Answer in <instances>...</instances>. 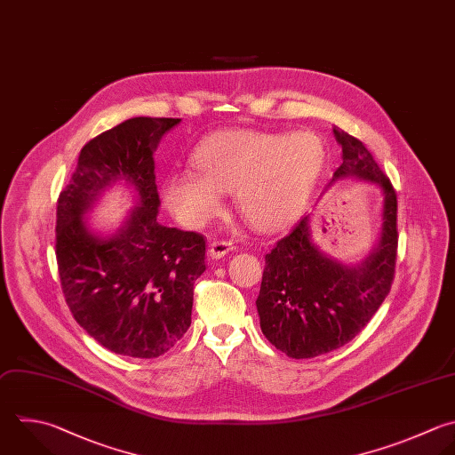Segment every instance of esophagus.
<instances>
[{"label": "esophagus", "instance_id": "34e87169", "mask_svg": "<svg viewBox=\"0 0 455 455\" xmlns=\"http://www.w3.org/2000/svg\"><path fill=\"white\" fill-rule=\"evenodd\" d=\"M233 249H235L233 242H228V240H215V242L210 243L208 252H210V256H212L213 259H220L222 256H226V254H228L229 251H233Z\"/></svg>", "mask_w": 455, "mask_h": 455}]
</instances>
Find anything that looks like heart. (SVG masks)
Returning a JSON list of instances; mask_svg holds the SVG:
<instances>
[{"label": "heart", "mask_w": 455, "mask_h": 455, "mask_svg": "<svg viewBox=\"0 0 455 455\" xmlns=\"http://www.w3.org/2000/svg\"><path fill=\"white\" fill-rule=\"evenodd\" d=\"M325 162V144L311 132L222 130L192 153L197 171H174L165 178L164 201L180 222L199 228L220 213L224 192H235L243 219L274 233L304 212Z\"/></svg>", "instance_id": "heart-1"}]
</instances>
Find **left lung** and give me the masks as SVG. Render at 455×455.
<instances>
[{
	"instance_id": "8db88e82",
	"label": "left lung",
	"mask_w": 455,
	"mask_h": 455,
	"mask_svg": "<svg viewBox=\"0 0 455 455\" xmlns=\"http://www.w3.org/2000/svg\"><path fill=\"white\" fill-rule=\"evenodd\" d=\"M341 165L329 185L345 178L382 190V226L373 251L345 265L313 242L311 215L265 256L256 300L265 338L288 357L307 359L348 343L375 315L391 290L396 261V194L364 144L334 128Z\"/></svg>"
}]
</instances>
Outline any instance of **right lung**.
Wrapping results in <instances>:
<instances>
[{
	"mask_svg": "<svg viewBox=\"0 0 455 455\" xmlns=\"http://www.w3.org/2000/svg\"><path fill=\"white\" fill-rule=\"evenodd\" d=\"M181 119L133 117L87 142L57 204V261L75 320L105 348L151 359L192 323L194 283L206 270L203 235L162 226L155 151ZM132 188L136 206L112 235L86 220L105 189Z\"/></svg>",
	"mask_w": 455,
	"mask_h": 455,
	"instance_id": "add662e5",
	"label": "right lung"
}]
</instances>
